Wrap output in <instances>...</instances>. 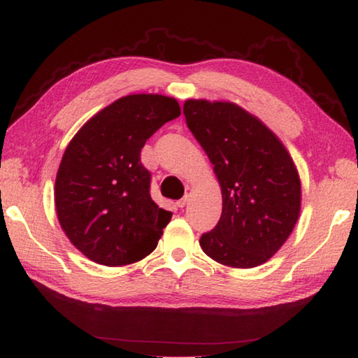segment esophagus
I'll return each instance as SVG.
<instances>
[{"instance_id": "34e87169", "label": "esophagus", "mask_w": 358, "mask_h": 358, "mask_svg": "<svg viewBox=\"0 0 358 358\" xmlns=\"http://www.w3.org/2000/svg\"><path fill=\"white\" fill-rule=\"evenodd\" d=\"M187 202H188V194H185V196H184V198H182V199H179V201L176 202V206H178L179 208H184V207L187 206Z\"/></svg>"}]
</instances>
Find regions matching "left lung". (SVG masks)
Here are the masks:
<instances>
[{
	"label": "left lung",
	"mask_w": 358,
	"mask_h": 358,
	"mask_svg": "<svg viewBox=\"0 0 358 358\" xmlns=\"http://www.w3.org/2000/svg\"><path fill=\"white\" fill-rule=\"evenodd\" d=\"M184 115L222 194L221 218L202 234V251L226 266L262 265L299 218L301 180L292 156L273 131L234 103L188 99Z\"/></svg>",
	"instance_id": "left-lung-1"
}]
</instances>
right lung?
Instances as JSON below:
<instances>
[{
	"label": "right lung",
	"mask_w": 358,
	"mask_h": 358,
	"mask_svg": "<svg viewBox=\"0 0 358 358\" xmlns=\"http://www.w3.org/2000/svg\"><path fill=\"white\" fill-rule=\"evenodd\" d=\"M180 115L174 98L127 95L104 107L66 146L56 176V212L66 237L87 259L123 266L145 259L171 220L150 194L141 165L146 140Z\"/></svg>",
	"instance_id": "add662e5"
}]
</instances>
